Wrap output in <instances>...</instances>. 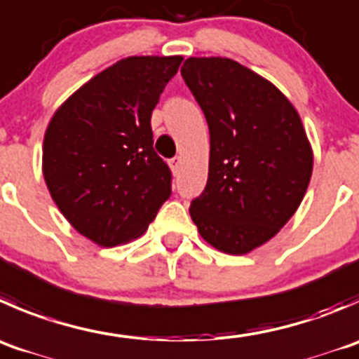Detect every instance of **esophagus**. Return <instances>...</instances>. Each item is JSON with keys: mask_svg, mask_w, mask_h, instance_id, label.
I'll return each mask as SVG.
<instances>
[{"mask_svg": "<svg viewBox=\"0 0 359 359\" xmlns=\"http://www.w3.org/2000/svg\"><path fill=\"white\" fill-rule=\"evenodd\" d=\"M170 168H172V172L173 173H177L180 170V165H182V159L180 158H173V159H170Z\"/></svg>", "mask_w": 359, "mask_h": 359, "instance_id": "1", "label": "esophagus"}]
</instances>
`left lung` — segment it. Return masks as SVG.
Listing matches in <instances>:
<instances>
[{
    "label": "left lung",
    "mask_w": 359,
    "mask_h": 359,
    "mask_svg": "<svg viewBox=\"0 0 359 359\" xmlns=\"http://www.w3.org/2000/svg\"><path fill=\"white\" fill-rule=\"evenodd\" d=\"M184 80L210 131L208 180L189 214L201 238L242 256L273 238L300 207L314 152L293 103L228 57H189Z\"/></svg>",
    "instance_id": "left-lung-1"
}]
</instances>
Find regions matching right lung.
<instances>
[{"mask_svg":"<svg viewBox=\"0 0 359 359\" xmlns=\"http://www.w3.org/2000/svg\"><path fill=\"white\" fill-rule=\"evenodd\" d=\"M182 55H131L87 80L52 116L41 172L66 221L100 247L147 231L170 198L151 116Z\"/></svg>","mask_w":359,"mask_h":359,"instance_id":"obj_1","label":"right lung"}]
</instances>
